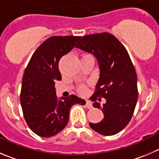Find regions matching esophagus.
Listing matches in <instances>:
<instances>
[{
  "label": "esophagus",
  "instance_id": "obj_1",
  "mask_svg": "<svg viewBox=\"0 0 159 159\" xmlns=\"http://www.w3.org/2000/svg\"><path fill=\"white\" fill-rule=\"evenodd\" d=\"M86 106H87V108H89V109H90V108H92L91 102H90V101H88V100L86 101Z\"/></svg>",
  "mask_w": 159,
  "mask_h": 159
}]
</instances>
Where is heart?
Masks as SVG:
<instances>
[{
    "mask_svg": "<svg viewBox=\"0 0 159 159\" xmlns=\"http://www.w3.org/2000/svg\"><path fill=\"white\" fill-rule=\"evenodd\" d=\"M88 55L89 54H84L83 56H88ZM87 87H86V86H80V87L78 88L79 93H81V94H84V93H87Z\"/></svg>",
    "mask_w": 159,
    "mask_h": 159,
    "instance_id": "1",
    "label": "heart"
}]
</instances>
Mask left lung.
Returning a JSON list of instances; mask_svg holds the SVG:
<instances>
[{
	"label": "left lung",
	"mask_w": 159,
	"mask_h": 159,
	"mask_svg": "<svg viewBox=\"0 0 159 159\" xmlns=\"http://www.w3.org/2000/svg\"><path fill=\"white\" fill-rule=\"evenodd\" d=\"M75 48L93 54L101 71L92 98L93 101L105 99L102 108L99 102L93 105L101 108L104 119L89 125L101 135H115L127 126L137 105V78L130 57L122 43L108 33L84 36Z\"/></svg>",
	"instance_id": "obj_1"
}]
</instances>
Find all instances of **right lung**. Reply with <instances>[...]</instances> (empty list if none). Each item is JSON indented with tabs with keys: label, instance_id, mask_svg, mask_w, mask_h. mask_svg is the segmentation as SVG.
<instances>
[{
	"label": "right lung",
	"instance_id": "1",
	"mask_svg": "<svg viewBox=\"0 0 159 159\" xmlns=\"http://www.w3.org/2000/svg\"><path fill=\"white\" fill-rule=\"evenodd\" d=\"M80 37L54 36L39 46L32 55L22 78L20 101L29 127L37 135L58 134L69 122V111L75 104L84 105L82 98L71 94L58 101L55 82L61 80L58 63L75 47Z\"/></svg>",
	"mask_w": 159,
	"mask_h": 159
}]
</instances>
